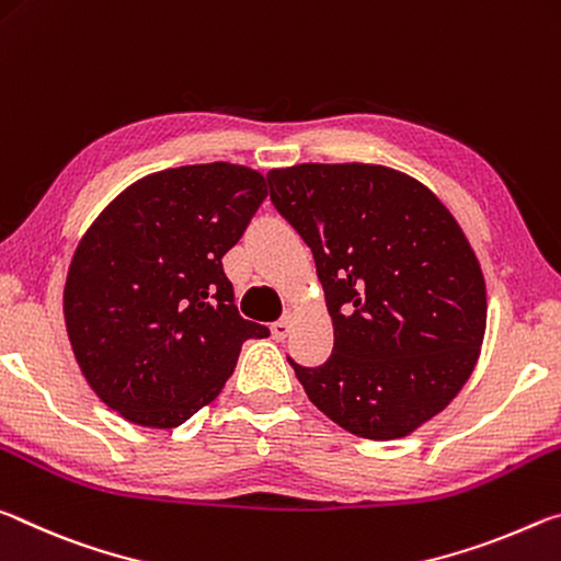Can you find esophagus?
Wrapping results in <instances>:
<instances>
[{
  "instance_id": "1",
  "label": "esophagus",
  "mask_w": 561,
  "mask_h": 561,
  "mask_svg": "<svg viewBox=\"0 0 561 561\" xmlns=\"http://www.w3.org/2000/svg\"><path fill=\"white\" fill-rule=\"evenodd\" d=\"M290 325H293V320L290 318H280V320H275V323L271 325V333H273V337L275 341H286L288 337V333H290Z\"/></svg>"
}]
</instances>
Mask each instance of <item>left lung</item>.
Wrapping results in <instances>:
<instances>
[{"instance_id":"obj_1","label":"left lung","mask_w":561,"mask_h":561,"mask_svg":"<svg viewBox=\"0 0 561 561\" xmlns=\"http://www.w3.org/2000/svg\"><path fill=\"white\" fill-rule=\"evenodd\" d=\"M271 201L316 259L333 355L288 363L347 433L394 439L443 412L470 378L488 325L480 261L417 179L375 163L268 171Z\"/></svg>"}]
</instances>
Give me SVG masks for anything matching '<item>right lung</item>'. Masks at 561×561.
Masks as SVG:
<instances>
[{
    "mask_svg": "<svg viewBox=\"0 0 561 561\" xmlns=\"http://www.w3.org/2000/svg\"><path fill=\"white\" fill-rule=\"evenodd\" d=\"M263 173L196 163L144 176L101 210L64 286V320L89 388L124 420L171 430L216 400L248 337L224 255L263 198Z\"/></svg>",
    "mask_w": 561,
    "mask_h": 561,
    "instance_id": "1",
    "label": "right lung"
}]
</instances>
